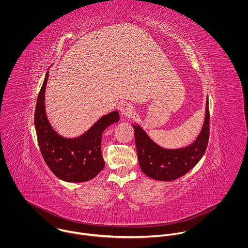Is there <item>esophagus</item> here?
<instances>
[{"mask_svg":"<svg viewBox=\"0 0 248 248\" xmlns=\"http://www.w3.org/2000/svg\"><path fill=\"white\" fill-rule=\"evenodd\" d=\"M135 108L130 103H123L120 107V112L124 116H131L134 113Z\"/></svg>","mask_w":248,"mask_h":248,"instance_id":"34e87169","label":"esophagus"}]
</instances>
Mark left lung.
I'll return each instance as SVG.
<instances>
[{
    "label": "left lung",
    "instance_id": "8db88e82",
    "mask_svg": "<svg viewBox=\"0 0 248 248\" xmlns=\"http://www.w3.org/2000/svg\"><path fill=\"white\" fill-rule=\"evenodd\" d=\"M139 163L147 177L171 181L189 172L204 155L209 140V105L206 98L205 117L200 135L190 145L179 149H165L151 140L138 123H132Z\"/></svg>",
    "mask_w": 248,
    "mask_h": 248
}]
</instances>
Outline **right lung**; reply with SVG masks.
<instances>
[{"mask_svg": "<svg viewBox=\"0 0 248 248\" xmlns=\"http://www.w3.org/2000/svg\"><path fill=\"white\" fill-rule=\"evenodd\" d=\"M48 78L46 73L37 98L34 125L38 144L50 171L67 182H84L96 177L105 167L101 139L107 128L119 121L118 110L99 118L87 132L77 138L59 135L47 119L45 93Z\"/></svg>", "mask_w": 248, "mask_h": 248, "instance_id": "obj_1", "label": "right lung"}]
</instances>
